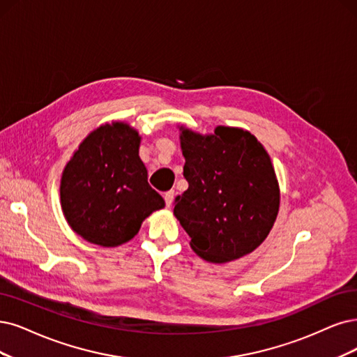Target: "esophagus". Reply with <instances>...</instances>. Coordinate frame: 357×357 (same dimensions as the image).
I'll return each mask as SVG.
<instances>
[{
  "mask_svg": "<svg viewBox=\"0 0 357 357\" xmlns=\"http://www.w3.org/2000/svg\"><path fill=\"white\" fill-rule=\"evenodd\" d=\"M165 202H166V206L170 207L172 203H174V199H175V191H167L165 192Z\"/></svg>",
  "mask_w": 357,
  "mask_h": 357,
  "instance_id": "34e87169",
  "label": "esophagus"
}]
</instances>
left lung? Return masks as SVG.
Wrapping results in <instances>:
<instances>
[{
    "label": "left lung",
    "mask_w": 357,
    "mask_h": 357,
    "mask_svg": "<svg viewBox=\"0 0 357 357\" xmlns=\"http://www.w3.org/2000/svg\"><path fill=\"white\" fill-rule=\"evenodd\" d=\"M188 190L176 197L174 215L197 256L228 263L266 240L280 212V183L271 157L243 128L216 126L199 134L179 126Z\"/></svg>",
    "instance_id": "obj_1"
}]
</instances>
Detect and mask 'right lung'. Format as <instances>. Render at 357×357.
Here are the masks:
<instances>
[{
    "instance_id": "obj_1",
    "label": "right lung",
    "mask_w": 357,
    "mask_h": 357,
    "mask_svg": "<svg viewBox=\"0 0 357 357\" xmlns=\"http://www.w3.org/2000/svg\"><path fill=\"white\" fill-rule=\"evenodd\" d=\"M141 137L126 122L94 129L66 163L60 203L69 227L100 247H117L138 234L142 222L165 207L139 158Z\"/></svg>"
}]
</instances>
